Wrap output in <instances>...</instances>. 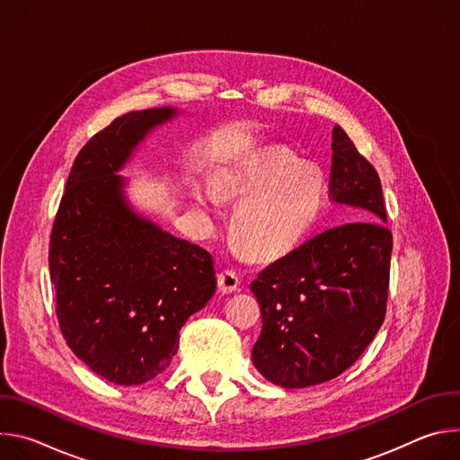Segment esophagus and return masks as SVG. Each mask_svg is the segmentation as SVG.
Masks as SVG:
<instances>
[{"instance_id":"obj_1","label":"esophagus","mask_w":460,"mask_h":460,"mask_svg":"<svg viewBox=\"0 0 460 460\" xmlns=\"http://www.w3.org/2000/svg\"><path fill=\"white\" fill-rule=\"evenodd\" d=\"M238 286H240V277L234 271L226 270L218 275V288L222 293H226V295L234 293L238 289Z\"/></svg>"}]
</instances>
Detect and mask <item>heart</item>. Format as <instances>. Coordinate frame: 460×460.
Returning <instances> with one entry per match:
<instances>
[{
    "instance_id": "heart-1",
    "label": "heart",
    "mask_w": 460,
    "mask_h": 460,
    "mask_svg": "<svg viewBox=\"0 0 460 460\" xmlns=\"http://www.w3.org/2000/svg\"><path fill=\"white\" fill-rule=\"evenodd\" d=\"M323 172L279 147L252 151L220 167L211 183H190L196 208L217 211L220 200L238 202L229 231L233 240L260 260L291 252L313 229L325 204Z\"/></svg>"
}]
</instances>
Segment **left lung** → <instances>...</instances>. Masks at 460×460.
Wrapping results in <instances>:
<instances>
[{
	"mask_svg": "<svg viewBox=\"0 0 460 460\" xmlns=\"http://www.w3.org/2000/svg\"><path fill=\"white\" fill-rule=\"evenodd\" d=\"M332 151V200L360 220L316 234L251 284L261 311L251 358L282 387L339 376L371 344L385 314L393 240L382 185L339 125Z\"/></svg>",
	"mask_w": 460,
	"mask_h": 460,
	"instance_id": "1",
	"label": "left lung"
}]
</instances>
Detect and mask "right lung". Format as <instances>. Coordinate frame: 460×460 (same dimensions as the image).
<instances>
[{
    "label": "right lung",
    "mask_w": 460,
    "mask_h": 460,
    "mask_svg": "<svg viewBox=\"0 0 460 460\" xmlns=\"http://www.w3.org/2000/svg\"><path fill=\"white\" fill-rule=\"evenodd\" d=\"M176 107L116 118L80 151L49 251L56 314L73 353L96 375L138 385L165 371L185 320L217 291L209 251L137 211L118 174Z\"/></svg>",
    "instance_id": "obj_1"
}]
</instances>
